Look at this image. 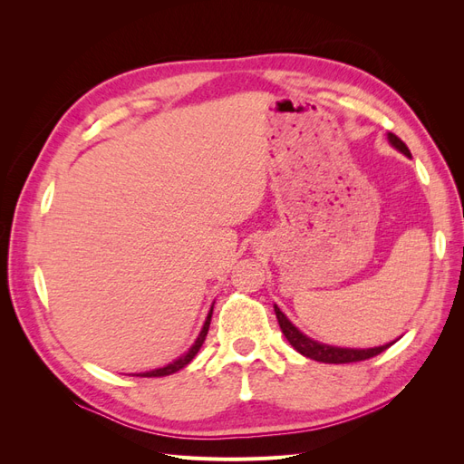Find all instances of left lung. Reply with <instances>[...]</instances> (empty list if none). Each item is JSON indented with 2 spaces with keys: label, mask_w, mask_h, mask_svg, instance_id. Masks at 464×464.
<instances>
[{
  "label": "left lung",
  "mask_w": 464,
  "mask_h": 464,
  "mask_svg": "<svg viewBox=\"0 0 464 464\" xmlns=\"http://www.w3.org/2000/svg\"><path fill=\"white\" fill-rule=\"evenodd\" d=\"M389 143L395 147L399 152H402L404 157L411 159V150L406 147L397 135L389 133L387 135ZM275 314L278 319V325L283 334L286 336V341L294 346V350H298V353L305 358H312L315 362H325V363H350V362H360V360H368L373 358L377 354H382L383 350H387L391 344H395L397 341L387 343L383 346H373V348H343V346H331L325 343H319L310 339V336L304 334L294 323L280 312V307L275 304Z\"/></svg>",
  "instance_id": "left-lung-1"
}]
</instances>
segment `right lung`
<instances>
[{
    "label": "right lung",
    "mask_w": 464,
    "mask_h": 464,
    "mask_svg": "<svg viewBox=\"0 0 464 464\" xmlns=\"http://www.w3.org/2000/svg\"><path fill=\"white\" fill-rule=\"evenodd\" d=\"M213 305H215V304H213ZM213 305H210V310H208V314H207V317H205V323H203V327H201V331H199V334H198V339L193 341V344L189 346L188 353H184L179 358H176L174 362L166 363V366H162V368L150 370V372H143V373H135V375H139V377H164V375H172V373L179 372L181 368H186L188 363L195 358V354L199 353V348H201L203 343H205V336H207V331H208V325H210V317H213Z\"/></svg>",
    "instance_id": "right-lung-1"
}]
</instances>
